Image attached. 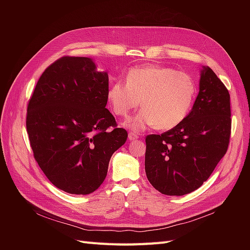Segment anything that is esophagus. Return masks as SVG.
<instances>
[{
  "label": "esophagus",
  "mask_w": 250,
  "mask_h": 250,
  "mask_svg": "<svg viewBox=\"0 0 250 250\" xmlns=\"http://www.w3.org/2000/svg\"><path fill=\"white\" fill-rule=\"evenodd\" d=\"M137 139H139L138 134H135L133 132L128 133V140H129V141H133V140H137Z\"/></svg>",
  "instance_id": "34e87169"
}]
</instances>
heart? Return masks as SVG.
Here are the masks:
<instances>
[{"instance_id": "b5f03b06", "label": "heart", "mask_w": 250, "mask_h": 250, "mask_svg": "<svg viewBox=\"0 0 250 250\" xmlns=\"http://www.w3.org/2000/svg\"><path fill=\"white\" fill-rule=\"evenodd\" d=\"M196 95L197 85L190 74L150 64L132 67L126 74L125 83L113 82L107 90V101L111 111L122 118L141 104L143 109L126 122L134 131L149 126L170 130L188 117Z\"/></svg>"}]
</instances>
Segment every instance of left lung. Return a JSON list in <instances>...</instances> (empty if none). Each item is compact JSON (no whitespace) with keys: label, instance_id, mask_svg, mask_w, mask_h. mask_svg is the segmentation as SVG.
<instances>
[{"label":"left lung","instance_id":"obj_1","mask_svg":"<svg viewBox=\"0 0 250 250\" xmlns=\"http://www.w3.org/2000/svg\"><path fill=\"white\" fill-rule=\"evenodd\" d=\"M230 97L208 66L200 74L199 93L185 121L146 137L145 171L158 192L181 196L203 185L229 148Z\"/></svg>","mask_w":250,"mask_h":250}]
</instances>
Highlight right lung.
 I'll use <instances>...</instances> for the list:
<instances>
[{"mask_svg":"<svg viewBox=\"0 0 250 250\" xmlns=\"http://www.w3.org/2000/svg\"><path fill=\"white\" fill-rule=\"evenodd\" d=\"M108 74L88 57L63 56L36 83L26 126L35 161L44 175L69 194L86 195L107 175L127 131L107 108Z\"/></svg>","mask_w":250,"mask_h":250,"instance_id":"obj_1","label":"right lung"}]
</instances>
